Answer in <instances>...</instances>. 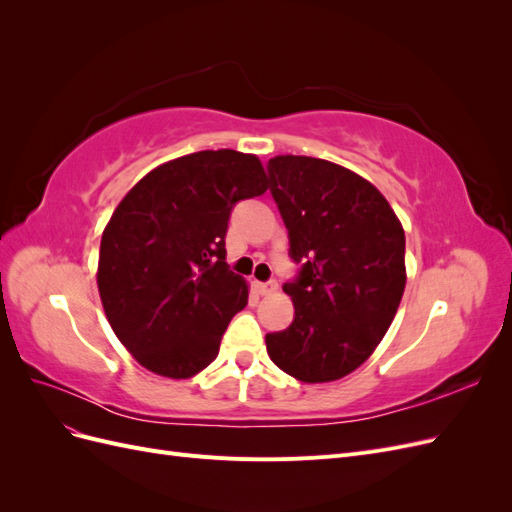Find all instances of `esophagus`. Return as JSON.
I'll list each match as a JSON object with an SVG mask.
<instances>
[{"mask_svg":"<svg viewBox=\"0 0 512 512\" xmlns=\"http://www.w3.org/2000/svg\"><path fill=\"white\" fill-rule=\"evenodd\" d=\"M275 288H277V282H275V280L256 282V292H258V294H271V292H275Z\"/></svg>","mask_w":512,"mask_h":512,"instance_id":"esophagus-1","label":"esophagus"}]
</instances>
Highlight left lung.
Returning <instances> with one entry per match:
<instances>
[{
  "label": "left lung",
  "instance_id": "obj_1",
  "mask_svg": "<svg viewBox=\"0 0 512 512\" xmlns=\"http://www.w3.org/2000/svg\"><path fill=\"white\" fill-rule=\"evenodd\" d=\"M269 190L299 265L284 284L288 329L267 333L271 361L303 382L348 376L389 331L406 288V235L386 198L327 160H269Z\"/></svg>",
  "mask_w": 512,
  "mask_h": 512
}]
</instances>
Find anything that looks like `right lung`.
<instances>
[{
    "mask_svg": "<svg viewBox=\"0 0 512 512\" xmlns=\"http://www.w3.org/2000/svg\"><path fill=\"white\" fill-rule=\"evenodd\" d=\"M267 192L256 156L198 151L151 170L121 200L100 243L98 290L108 322L134 359L166 378H190L220 352L247 305L226 265L239 200Z\"/></svg>",
    "mask_w": 512,
    "mask_h": 512,
    "instance_id": "1",
    "label": "right lung"
}]
</instances>
